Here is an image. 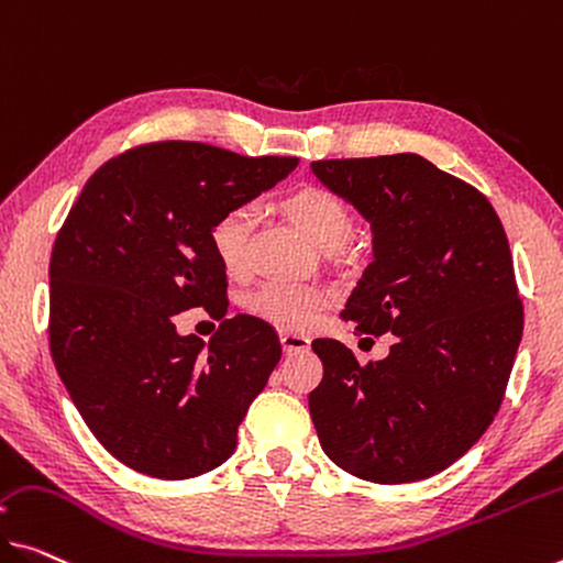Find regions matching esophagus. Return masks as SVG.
I'll return each instance as SVG.
<instances>
[{"label":"esophagus","instance_id":"esophagus-1","mask_svg":"<svg viewBox=\"0 0 563 563\" xmlns=\"http://www.w3.org/2000/svg\"><path fill=\"white\" fill-rule=\"evenodd\" d=\"M279 340H282V350L287 352V354L307 352L309 344H311L309 336H305V334H294V332H282Z\"/></svg>","mask_w":563,"mask_h":563}]
</instances>
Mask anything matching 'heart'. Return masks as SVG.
Here are the masks:
<instances>
[{
	"label": "heart",
	"mask_w": 563,
	"mask_h": 563,
	"mask_svg": "<svg viewBox=\"0 0 563 563\" xmlns=\"http://www.w3.org/2000/svg\"><path fill=\"white\" fill-rule=\"evenodd\" d=\"M284 213L305 236L319 249L340 246L352 231V213L340 196L327 188H301V191L284 198ZM258 221L254 203H236L213 221L209 241L213 256L229 274L246 269L249 236ZM332 294L319 284H291L266 282L246 297V309L262 322H269L287 332L311 330L330 307Z\"/></svg>",
	"instance_id": "1"
}]
</instances>
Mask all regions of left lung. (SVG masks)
Masks as SVG:
<instances>
[{
	"mask_svg": "<svg viewBox=\"0 0 563 563\" xmlns=\"http://www.w3.org/2000/svg\"><path fill=\"white\" fill-rule=\"evenodd\" d=\"M311 173L372 233L342 319L354 334H395L367 367L342 342H311L324 365L309 395L319 443L362 481L430 478L488 430L521 344L506 231L486 196L418 153L314 161Z\"/></svg>",
	"mask_w": 563,
	"mask_h": 563,
	"instance_id": "obj_1",
	"label": "left lung"
}]
</instances>
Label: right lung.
Returning a JSON list of instances; mask_svg holds the SVG:
<instances>
[{"mask_svg":"<svg viewBox=\"0 0 563 563\" xmlns=\"http://www.w3.org/2000/svg\"><path fill=\"white\" fill-rule=\"evenodd\" d=\"M297 158L191 141L133 148L92 173L49 258V350L77 412L137 473L184 481L219 468L282 344L236 314L209 345L178 335L191 306L227 314L213 221L269 191Z\"/></svg>","mask_w":563,"mask_h":563,"instance_id":"add662e5","label":"right lung"}]
</instances>
